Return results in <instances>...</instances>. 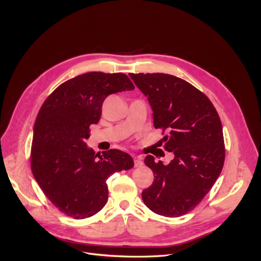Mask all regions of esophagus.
Returning <instances> with one entry per match:
<instances>
[{
  "label": "esophagus",
  "instance_id": "esophagus-1",
  "mask_svg": "<svg viewBox=\"0 0 261 261\" xmlns=\"http://www.w3.org/2000/svg\"><path fill=\"white\" fill-rule=\"evenodd\" d=\"M134 166H135V167H141V166H143V161H142V158H141V156L134 158Z\"/></svg>",
  "mask_w": 261,
  "mask_h": 261
}]
</instances>
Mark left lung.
<instances>
[{
    "instance_id": "left-lung-1",
    "label": "left lung",
    "mask_w": 261,
    "mask_h": 261,
    "mask_svg": "<svg viewBox=\"0 0 261 261\" xmlns=\"http://www.w3.org/2000/svg\"><path fill=\"white\" fill-rule=\"evenodd\" d=\"M129 76L148 97L154 128L167 132L162 141L174 156L166 165L146 156L154 180L143 190V201L158 215L183 216L203 200L221 173L225 149L220 117L206 96L181 78L162 73Z\"/></svg>"
}]
</instances>
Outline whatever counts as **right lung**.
Instances as JSON below:
<instances>
[{"instance_id": "obj_1", "label": "right lung", "mask_w": 261, "mask_h": 261, "mask_svg": "<svg viewBox=\"0 0 261 261\" xmlns=\"http://www.w3.org/2000/svg\"><path fill=\"white\" fill-rule=\"evenodd\" d=\"M133 89L122 73L91 72L63 82L41 107L34 126L32 171L47 199L66 216L97 214L108 200V177L134 166L126 152L111 149L97 158L86 143L107 96Z\"/></svg>"}]
</instances>
